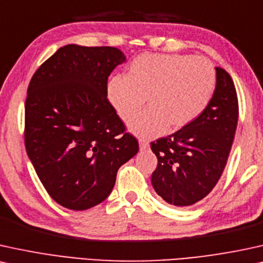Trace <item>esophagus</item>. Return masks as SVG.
<instances>
[{"label": "esophagus", "instance_id": "esophagus-1", "mask_svg": "<svg viewBox=\"0 0 263 263\" xmlns=\"http://www.w3.org/2000/svg\"><path fill=\"white\" fill-rule=\"evenodd\" d=\"M149 148V143L148 141H145V139H139V149L141 151H147V149Z\"/></svg>", "mask_w": 263, "mask_h": 263}]
</instances>
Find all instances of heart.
I'll return each instance as SVG.
<instances>
[{
	"mask_svg": "<svg viewBox=\"0 0 263 263\" xmlns=\"http://www.w3.org/2000/svg\"><path fill=\"white\" fill-rule=\"evenodd\" d=\"M217 75L212 63L192 54L144 53L129 63L126 75H114L107 97L116 115L128 120L146 99L148 109L128 121L138 137L178 131L204 114L214 98Z\"/></svg>",
	"mask_w": 263,
	"mask_h": 263,
	"instance_id": "obj_1",
	"label": "heart"
}]
</instances>
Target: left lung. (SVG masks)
I'll return each instance as SVG.
<instances>
[{
    "mask_svg": "<svg viewBox=\"0 0 263 263\" xmlns=\"http://www.w3.org/2000/svg\"><path fill=\"white\" fill-rule=\"evenodd\" d=\"M217 86L204 114L187 127L151 143L158 158L152 174L155 192L168 204L189 206L210 193L227 164L238 125L233 80L217 66Z\"/></svg>",
    "mask_w": 263,
    "mask_h": 263,
    "instance_id": "8db88e82",
    "label": "left lung"
}]
</instances>
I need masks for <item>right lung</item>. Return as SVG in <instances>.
I'll list each match as a JSON object with an SVG mask.
<instances>
[{
  "mask_svg": "<svg viewBox=\"0 0 263 263\" xmlns=\"http://www.w3.org/2000/svg\"><path fill=\"white\" fill-rule=\"evenodd\" d=\"M125 59L115 47L66 45L30 80L25 149L49 197L66 209L105 200L139 149L107 98L108 76Z\"/></svg>",
  "mask_w": 263,
  "mask_h": 263,
  "instance_id": "1",
  "label": "right lung"
}]
</instances>
